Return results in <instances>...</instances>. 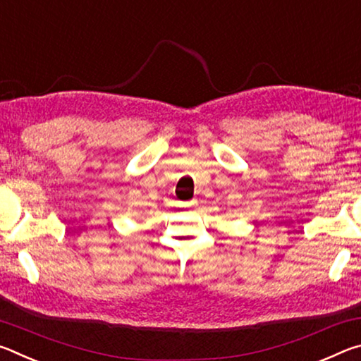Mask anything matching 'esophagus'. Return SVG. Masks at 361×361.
Wrapping results in <instances>:
<instances>
[{
	"instance_id": "obj_1",
	"label": "esophagus",
	"mask_w": 361,
	"mask_h": 361,
	"mask_svg": "<svg viewBox=\"0 0 361 361\" xmlns=\"http://www.w3.org/2000/svg\"><path fill=\"white\" fill-rule=\"evenodd\" d=\"M195 205H197V200L195 199L189 200V202H180V207H185V209H189V207H195Z\"/></svg>"
}]
</instances>
